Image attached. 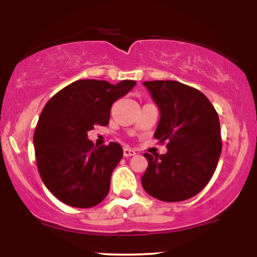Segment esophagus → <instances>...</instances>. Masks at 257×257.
I'll list each match as a JSON object with an SVG mask.
<instances>
[{"instance_id":"esophagus-1","label":"esophagus","mask_w":257,"mask_h":257,"mask_svg":"<svg viewBox=\"0 0 257 257\" xmlns=\"http://www.w3.org/2000/svg\"><path fill=\"white\" fill-rule=\"evenodd\" d=\"M135 153L137 152H135L134 150L129 149V147H124V149H123V155H124V157H132V156H134Z\"/></svg>"}]
</instances>
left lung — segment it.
Returning <instances> with one entry per match:
<instances>
[{
  "label": "left lung",
  "instance_id": "1",
  "mask_svg": "<svg viewBox=\"0 0 257 257\" xmlns=\"http://www.w3.org/2000/svg\"><path fill=\"white\" fill-rule=\"evenodd\" d=\"M161 111L155 138L166 155L144 153L149 162L144 190L163 202H181L199 193L216 169L222 143L219 114L196 88L176 81L143 83Z\"/></svg>",
  "mask_w": 257,
  "mask_h": 257
}]
</instances>
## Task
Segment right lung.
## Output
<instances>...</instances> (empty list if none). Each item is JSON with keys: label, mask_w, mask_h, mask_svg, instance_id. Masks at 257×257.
<instances>
[{"label": "right lung", "mask_w": 257, "mask_h": 257, "mask_svg": "<svg viewBox=\"0 0 257 257\" xmlns=\"http://www.w3.org/2000/svg\"><path fill=\"white\" fill-rule=\"evenodd\" d=\"M135 81L117 84L78 79L58 91L43 107L34 133L36 163L43 184L59 200L91 208L105 199L111 174L122 159L119 144L94 146L87 133L107 125L111 106Z\"/></svg>", "instance_id": "add662e5"}]
</instances>
